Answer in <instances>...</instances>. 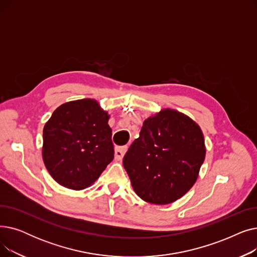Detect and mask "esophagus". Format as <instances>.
Listing matches in <instances>:
<instances>
[{
  "mask_svg": "<svg viewBox=\"0 0 257 257\" xmlns=\"http://www.w3.org/2000/svg\"><path fill=\"white\" fill-rule=\"evenodd\" d=\"M128 149L127 146H123V147H115L114 148V159L115 160H121L126 153Z\"/></svg>",
  "mask_w": 257,
  "mask_h": 257,
  "instance_id": "esophagus-1",
  "label": "esophagus"
}]
</instances>
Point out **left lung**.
Segmentation results:
<instances>
[{"instance_id": "8db88e82", "label": "left lung", "mask_w": 257, "mask_h": 257, "mask_svg": "<svg viewBox=\"0 0 257 257\" xmlns=\"http://www.w3.org/2000/svg\"><path fill=\"white\" fill-rule=\"evenodd\" d=\"M205 154L200 126L186 114L166 108L145 119L123 166L141 199L165 205L193 187Z\"/></svg>"}]
</instances>
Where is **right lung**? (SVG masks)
I'll return each mask as SVG.
<instances>
[{"label": "right lung", "instance_id": "right-lung-1", "mask_svg": "<svg viewBox=\"0 0 257 257\" xmlns=\"http://www.w3.org/2000/svg\"><path fill=\"white\" fill-rule=\"evenodd\" d=\"M110 115L98 101L66 102L44 127L43 159L53 179L71 190H84L113 159Z\"/></svg>", "mask_w": 257, "mask_h": 257}]
</instances>
